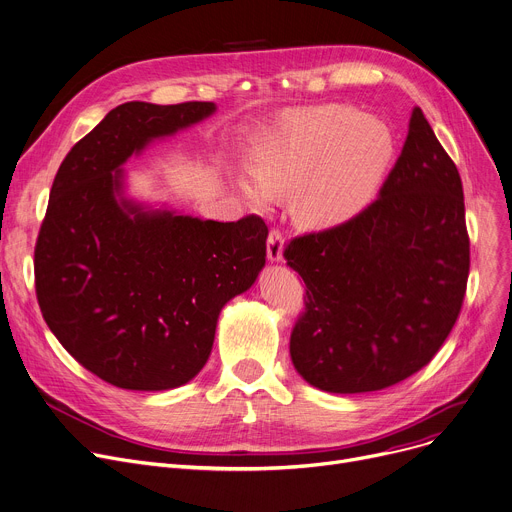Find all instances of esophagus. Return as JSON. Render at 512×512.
<instances>
[{
  "instance_id": "1",
  "label": "esophagus",
  "mask_w": 512,
  "mask_h": 512,
  "mask_svg": "<svg viewBox=\"0 0 512 512\" xmlns=\"http://www.w3.org/2000/svg\"><path fill=\"white\" fill-rule=\"evenodd\" d=\"M283 250H285V238L279 229H270L268 240H266V254L270 262H279L283 260Z\"/></svg>"
}]
</instances>
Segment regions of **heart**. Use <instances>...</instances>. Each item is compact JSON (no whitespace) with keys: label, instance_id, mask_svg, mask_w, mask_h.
<instances>
[{"label":"heart","instance_id":"obj_1","mask_svg":"<svg viewBox=\"0 0 512 512\" xmlns=\"http://www.w3.org/2000/svg\"><path fill=\"white\" fill-rule=\"evenodd\" d=\"M391 155L389 127L355 108L299 110L279 116L254 139V180L240 184L256 205L297 190V217L307 225H330L367 205Z\"/></svg>","mask_w":512,"mask_h":512}]
</instances>
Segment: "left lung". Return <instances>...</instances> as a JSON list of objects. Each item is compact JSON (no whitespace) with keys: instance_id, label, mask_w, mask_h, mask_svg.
Instances as JSON below:
<instances>
[{"instance_id":"1","label":"left lung","mask_w":512,"mask_h":512,"mask_svg":"<svg viewBox=\"0 0 512 512\" xmlns=\"http://www.w3.org/2000/svg\"><path fill=\"white\" fill-rule=\"evenodd\" d=\"M283 256L305 283L289 348L309 385L377 391L430 363L463 305L469 235L457 166L418 106L377 199Z\"/></svg>"}]
</instances>
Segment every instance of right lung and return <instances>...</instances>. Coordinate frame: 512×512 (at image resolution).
Here are the masks:
<instances>
[{
    "instance_id": "obj_1",
    "label": "right lung",
    "mask_w": 512,
    "mask_h": 512,
    "mask_svg": "<svg viewBox=\"0 0 512 512\" xmlns=\"http://www.w3.org/2000/svg\"><path fill=\"white\" fill-rule=\"evenodd\" d=\"M213 112V102H125L71 147L55 176L34 248L36 299L69 355L110 385L188 383L211 355L223 305L266 262L258 215L203 221L123 196L121 166L133 153Z\"/></svg>"
}]
</instances>
